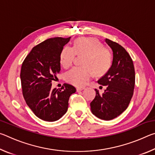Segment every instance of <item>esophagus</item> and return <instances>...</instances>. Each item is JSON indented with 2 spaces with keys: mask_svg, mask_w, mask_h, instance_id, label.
Segmentation results:
<instances>
[{
  "mask_svg": "<svg viewBox=\"0 0 155 155\" xmlns=\"http://www.w3.org/2000/svg\"><path fill=\"white\" fill-rule=\"evenodd\" d=\"M85 88V87H77V91H82V90H83Z\"/></svg>",
  "mask_w": 155,
  "mask_h": 155,
  "instance_id": "1",
  "label": "esophagus"
}]
</instances>
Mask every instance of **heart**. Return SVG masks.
<instances>
[{"label":"heart","instance_id":"obj_1","mask_svg":"<svg viewBox=\"0 0 155 155\" xmlns=\"http://www.w3.org/2000/svg\"><path fill=\"white\" fill-rule=\"evenodd\" d=\"M76 54L83 55L81 67H74L67 72L65 79L68 83L81 87L96 74H103L111 65V57L108 49L94 38H80L73 47L65 46L60 54V63L64 68L70 67Z\"/></svg>","mask_w":155,"mask_h":155}]
</instances>
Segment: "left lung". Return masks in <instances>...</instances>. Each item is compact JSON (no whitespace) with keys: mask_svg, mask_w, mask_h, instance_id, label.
<instances>
[{"mask_svg":"<svg viewBox=\"0 0 155 155\" xmlns=\"http://www.w3.org/2000/svg\"><path fill=\"white\" fill-rule=\"evenodd\" d=\"M113 51L111 66L98 81L107 85L103 94L96 91V97L90 103L91 113L104 120H111L122 114L128 106L135 87V69L133 60L127 51L115 41L105 40Z\"/></svg>","mask_w":155,"mask_h":155,"instance_id":"8db88e82","label":"left lung"}]
</instances>
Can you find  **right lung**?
I'll list each match as a JSON object with an SVG mask.
<instances>
[{
    "label": "right lung",
    "instance_id": "obj_1",
    "mask_svg": "<svg viewBox=\"0 0 155 155\" xmlns=\"http://www.w3.org/2000/svg\"><path fill=\"white\" fill-rule=\"evenodd\" d=\"M70 38L48 39L33 47L21 68L20 80L26 103L34 114L44 121L61 118L68 111L70 96L76 92L74 87L66 83L61 90L52 89V81L61 70L60 54Z\"/></svg>",
    "mask_w": 155,
    "mask_h": 155
}]
</instances>
